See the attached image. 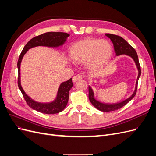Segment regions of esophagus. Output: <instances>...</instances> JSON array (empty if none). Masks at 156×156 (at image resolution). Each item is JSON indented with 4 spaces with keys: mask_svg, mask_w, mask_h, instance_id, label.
I'll return each mask as SVG.
<instances>
[{
    "mask_svg": "<svg viewBox=\"0 0 156 156\" xmlns=\"http://www.w3.org/2000/svg\"><path fill=\"white\" fill-rule=\"evenodd\" d=\"M82 77H83L82 75H75V76H74L73 77L72 81H73V83H75L76 81H79V80H81L82 79Z\"/></svg>",
    "mask_w": 156,
    "mask_h": 156,
    "instance_id": "obj_1",
    "label": "esophagus"
}]
</instances>
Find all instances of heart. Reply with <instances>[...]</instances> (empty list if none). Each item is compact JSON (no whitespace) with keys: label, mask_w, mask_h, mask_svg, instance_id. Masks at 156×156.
<instances>
[{"label":"heart","mask_w":156,"mask_h":156,"mask_svg":"<svg viewBox=\"0 0 156 156\" xmlns=\"http://www.w3.org/2000/svg\"><path fill=\"white\" fill-rule=\"evenodd\" d=\"M69 54L75 63L85 62L87 68L96 69L103 67L110 60L112 47L107 40L88 37L71 45Z\"/></svg>","instance_id":"b5f03b06"}]
</instances>
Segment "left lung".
Wrapping results in <instances>:
<instances>
[{"label": "left lung", "instance_id": "obj_1", "mask_svg": "<svg viewBox=\"0 0 156 156\" xmlns=\"http://www.w3.org/2000/svg\"><path fill=\"white\" fill-rule=\"evenodd\" d=\"M105 36L108 37V38H110L112 43L113 44L116 56H117L122 55H124L130 56V57L133 60L136 66V68H137V70H138V76H137V78H136L135 87L133 93L128 98H127L125 100H123L122 101H120L119 103L108 104V103H103L100 101H98L95 98V97H94V93L93 90L90 87L88 86V98L92 104L99 111H101L103 112H109V111H113L119 109V108H122V107H124L125 105H126L127 103L129 102L132 99L134 98V96L136 94V88H137L138 81L140 76L141 71H140V64L139 62L137 54H136L135 50L132 48V47L127 43L124 38H122V37L119 36H116V35L111 34H105Z\"/></svg>", "mask_w": 156, "mask_h": 156}]
</instances>
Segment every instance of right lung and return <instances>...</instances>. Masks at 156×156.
I'll list each match as a JSON object with an SVG mask.
<instances>
[{"mask_svg":"<svg viewBox=\"0 0 156 156\" xmlns=\"http://www.w3.org/2000/svg\"><path fill=\"white\" fill-rule=\"evenodd\" d=\"M69 34L66 32H49L36 36L31 39L25 45L19 58L17 62L18 68V87L24 97L27 104L32 109L44 114L53 115L62 111L66 106L69 99V92L73 86L72 78L62 82L58 87L56 96L53 101L48 103L36 101L29 96L24 91L21 84V64L23 56L30 49L36 47H47L49 48H57L62 47L67 41Z\"/></svg>","mask_w":156,"mask_h":156,"instance_id":"obj_1","label":"right lung"}]
</instances>
